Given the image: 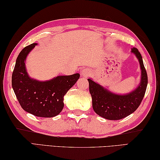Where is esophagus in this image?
<instances>
[{
  "label": "esophagus",
  "mask_w": 160,
  "mask_h": 160,
  "mask_svg": "<svg viewBox=\"0 0 160 160\" xmlns=\"http://www.w3.org/2000/svg\"><path fill=\"white\" fill-rule=\"evenodd\" d=\"M90 73H91L90 70L88 68H84L82 71H81V75H82V76L85 78L89 76V75H90Z\"/></svg>",
  "instance_id": "obj_1"
}]
</instances>
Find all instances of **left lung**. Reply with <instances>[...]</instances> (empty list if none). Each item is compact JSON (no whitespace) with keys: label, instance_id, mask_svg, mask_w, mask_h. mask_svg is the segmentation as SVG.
<instances>
[{"label":"left lung","instance_id":"left-lung-1","mask_svg":"<svg viewBox=\"0 0 160 160\" xmlns=\"http://www.w3.org/2000/svg\"><path fill=\"white\" fill-rule=\"evenodd\" d=\"M140 62L141 82L135 90L126 95L113 94L99 84L88 79L89 90L92 99V107L97 114L109 120H119L131 114L140 106L148 85V75L142 58L136 48H132Z\"/></svg>","mask_w":160,"mask_h":160}]
</instances>
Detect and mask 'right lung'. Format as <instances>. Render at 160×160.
Instances as JSON below:
<instances>
[{"label": "right lung", "instance_id": "1", "mask_svg": "<svg viewBox=\"0 0 160 160\" xmlns=\"http://www.w3.org/2000/svg\"><path fill=\"white\" fill-rule=\"evenodd\" d=\"M36 43L20 51L12 75V86L20 106L27 112L39 117L51 118L61 113L63 97L79 79L80 74L58 76L39 82L31 79L26 71L25 61Z\"/></svg>", "mask_w": 160, "mask_h": 160}]
</instances>
